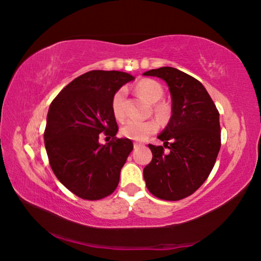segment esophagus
<instances>
[{
    "instance_id": "1",
    "label": "esophagus",
    "mask_w": 261,
    "mask_h": 261,
    "mask_svg": "<svg viewBox=\"0 0 261 261\" xmlns=\"http://www.w3.org/2000/svg\"><path fill=\"white\" fill-rule=\"evenodd\" d=\"M134 147H135V150H138V148L140 147V144L135 143V144H134Z\"/></svg>"
}]
</instances>
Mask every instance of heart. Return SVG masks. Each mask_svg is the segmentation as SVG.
I'll return each instance as SVG.
<instances>
[{
	"instance_id": "obj_1",
	"label": "heart",
	"mask_w": 261,
	"mask_h": 261,
	"mask_svg": "<svg viewBox=\"0 0 261 261\" xmlns=\"http://www.w3.org/2000/svg\"><path fill=\"white\" fill-rule=\"evenodd\" d=\"M137 92L143 96L147 102L153 103V111L160 118H165L168 114V108L164 103L158 102L164 95V89L158 82L150 79H144L139 81L137 85ZM125 88H119L117 92L113 95L111 98V111L116 119L122 121L125 116L124 111V100H125ZM159 124L154 119H150L146 122H136L129 121L126 122L121 129V134L124 137L131 140H137V142H144L148 138V136L158 131Z\"/></svg>"
}]
</instances>
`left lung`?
Here are the masks:
<instances>
[{
    "instance_id": "8db88e82",
    "label": "left lung",
    "mask_w": 261,
    "mask_h": 261,
    "mask_svg": "<svg viewBox=\"0 0 261 261\" xmlns=\"http://www.w3.org/2000/svg\"><path fill=\"white\" fill-rule=\"evenodd\" d=\"M144 75L166 81L172 96V117L158 136L164 146L148 144L153 156L144 168V179L155 197L182 200L203 185L216 163L220 113L203 85L179 69L160 67Z\"/></svg>"
}]
</instances>
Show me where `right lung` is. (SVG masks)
I'll return each mask as SVG.
<instances>
[{
  "label": "right lung",
  "instance_id": "obj_1",
  "mask_svg": "<svg viewBox=\"0 0 261 261\" xmlns=\"http://www.w3.org/2000/svg\"><path fill=\"white\" fill-rule=\"evenodd\" d=\"M134 79L118 71L87 72L66 86L49 106L44 132L49 165L58 180L84 200H101L117 188L134 144L116 137L118 126L111 98ZM102 132L112 138L105 146L98 143Z\"/></svg>",
  "mask_w": 261,
  "mask_h": 261
}]
</instances>
